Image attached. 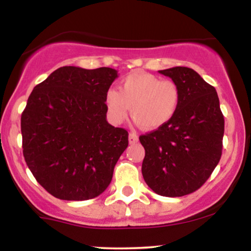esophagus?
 Segmentation results:
<instances>
[{
    "mask_svg": "<svg viewBox=\"0 0 251 251\" xmlns=\"http://www.w3.org/2000/svg\"><path fill=\"white\" fill-rule=\"evenodd\" d=\"M128 142L129 144H135L138 142V135L134 133V132H131V133L128 134Z\"/></svg>",
    "mask_w": 251,
    "mask_h": 251,
    "instance_id": "obj_1",
    "label": "esophagus"
}]
</instances>
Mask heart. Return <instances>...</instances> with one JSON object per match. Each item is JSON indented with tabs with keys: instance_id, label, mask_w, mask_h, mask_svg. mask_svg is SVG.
Here are the masks:
<instances>
[{
	"instance_id": "1",
	"label": "heart",
	"mask_w": 251,
	"mask_h": 251,
	"mask_svg": "<svg viewBox=\"0 0 251 251\" xmlns=\"http://www.w3.org/2000/svg\"><path fill=\"white\" fill-rule=\"evenodd\" d=\"M179 103L180 89L177 83L142 71L126 75L119 91L108 89L105 96L112 123H123L131 108L134 122L146 131H154L171 122Z\"/></svg>"
}]
</instances>
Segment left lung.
<instances>
[{
	"label": "left lung",
	"instance_id": "obj_1",
	"mask_svg": "<svg viewBox=\"0 0 251 251\" xmlns=\"http://www.w3.org/2000/svg\"><path fill=\"white\" fill-rule=\"evenodd\" d=\"M180 89V103L169 124L139 137L145 149L142 174L155 194L181 197L211 176L222 155L224 117L215 87L188 67L159 71Z\"/></svg>",
	"mask_w": 251,
	"mask_h": 251
}]
</instances>
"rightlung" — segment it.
I'll return each mask as SVG.
<instances>
[{
	"mask_svg": "<svg viewBox=\"0 0 251 251\" xmlns=\"http://www.w3.org/2000/svg\"><path fill=\"white\" fill-rule=\"evenodd\" d=\"M113 68L65 66L34 87L21 116L24 157L43 189L63 201L101 195L128 145L126 129L106 120Z\"/></svg>",
	"mask_w": 251,
	"mask_h": 251,
	"instance_id": "right-lung-1",
	"label": "right lung"
}]
</instances>
